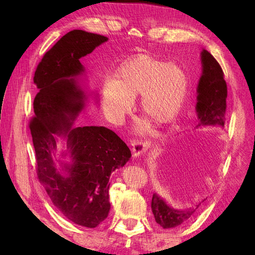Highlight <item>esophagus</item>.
I'll return each instance as SVG.
<instances>
[{"label": "esophagus", "instance_id": "34e87169", "mask_svg": "<svg viewBox=\"0 0 255 255\" xmlns=\"http://www.w3.org/2000/svg\"><path fill=\"white\" fill-rule=\"evenodd\" d=\"M132 148H133V155L134 156H140L141 154L145 151L148 150V148L150 146V143L148 142H144L140 139H133L132 141Z\"/></svg>", "mask_w": 255, "mask_h": 255}]
</instances>
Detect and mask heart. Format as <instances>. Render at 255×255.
Returning <instances> with one entry per match:
<instances>
[{"label":"heart","mask_w":255,"mask_h":255,"mask_svg":"<svg viewBox=\"0 0 255 255\" xmlns=\"http://www.w3.org/2000/svg\"><path fill=\"white\" fill-rule=\"evenodd\" d=\"M188 86V75L182 67L138 57L120 69L117 79L104 83L103 106L112 119L120 120L132 109L134 97L141 95L142 112L157 125H167L181 111ZM143 128L141 123L139 128Z\"/></svg>","instance_id":"obj_1"}]
</instances>
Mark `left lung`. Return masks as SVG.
I'll return each mask as SVG.
<instances>
[{
    "mask_svg": "<svg viewBox=\"0 0 255 255\" xmlns=\"http://www.w3.org/2000/svg\"><path fill=\"white\" fill-rule=\"evenodd\" d=\"M202 75L198 84L197 114L199 119L198 127L213 126L225 127L228 87L223 79V71L212 54L203 50L201 52ZM202 202H204V200ZM201 202L195 207L186 210H176L169 206L158 195L152 197L151 207L154 218L164 229L176 228L184 225L195 217Z\"/></svg>",
    "mask_w": 255,
    "mask_h": 255,
    "instance_id": "8db88e82",
    "label": "left lung"
}]
</instances>
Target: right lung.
Here are the masks:
<instances>
[{"mask_svg":"<svg viewBox=\"0 0 255 255\" xmlns=\"http://www.w3.org/2000/svg\"><path fill=\"white\" fill-rule=\"evenodd\" d=\"M109 38L73 29L44 54L34 83L39 92L34 100L30 134L36 153L38 180L52 203L76 225L96 228L109 216L110 176L126 165L130 151L121 138L104 127H72L85 106L84 91L76 81L85 69L80 58ZM57 135L67 139L63 155L71 164L55 167Z\"/></svg>","mask_w":255,"mask_h":255,"instance_id":"right-lung-1","label":"right lung"}]
</instances>
